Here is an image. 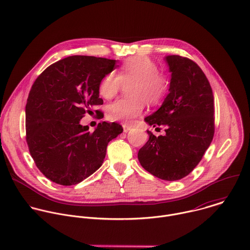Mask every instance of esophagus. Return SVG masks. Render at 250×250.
<instances>
[{
	"mask_svg": "<svg viewBox=\"0 0 250 250\" xmlns=\"http://www.w3.org/2000/svg\"><path fill=\"white\" fill-rule=\"evenodd\" d=\"M123 127H124V131H125V132H127V131H129L130 129H132V126H131V125H126V124H124V125H123Z\"/></svg>",
	"mask_w": 250,
	"mask_h": 250,
	"instance_id": "34e87169",
	"label": "esophagus"
}]
</instances>
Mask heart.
Returning <instances> with one entry per match:
<instances>
[{
	"label": "heart",
	"mask_w": 250,
	"mask_h": 250,
	"mask_svg": "<svg viewBox=\"0 0 250 250\" xmlns=\"http://www.w3.org/2000/svg\"><path fill=\"white\" fill-rule=\"evenodd\" d=\"M157 63L147 57L128 58L118 69V75L109 72L101 79L98 91L107 99H113L122 89L127 86V98L120 99L108 107V117L113 121L131 123L141 115L145 101L150 105L158 104L167 93L170 85L169 77L158 71Z\"/></svg>",
	"instance_id": "b5f03b06"
}]
</instances>
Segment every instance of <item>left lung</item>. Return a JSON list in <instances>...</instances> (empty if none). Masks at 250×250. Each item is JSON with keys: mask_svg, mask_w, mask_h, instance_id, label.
I'll return each instance as SVG.
<instances>
[{"mask_svg": "<svg viewBox=\"0 0 250 250\" xmlns=\"http://www.w3.org/2000/svg\"><path fill=\"white\" fill-rule=\"evenodd\" d=\"M171 74L169 94L162 106L144 121L164 126L166 134L149 139L138 151V160L151 175L178 181L201 161L214 136V97L210 83L193 61L177 55L165 58Z\"/></svg>", "mask_w": 250, "mask_h": 250, "instance_id": "left-lung-1", "label": "left lung"}]
</instances>
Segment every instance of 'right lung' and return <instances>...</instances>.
<instances>
[{
    "label": "right lung",
    "instance_id": "right-lung-1",
    "mask_svg": "<svg viewBox=\"0 0 250 250\" xmlns=\"http://www.w3.org/2000/svg\"><path fill=\"white\" fill-rule=\"evenodd\" d=\"M117 62L70 56L34 81L25 106L26 141L37 168L50 181L61 186L84 181L102 166L108 143L123 132L117 123H99L93 132L80 125L85 113L103 104L99 83Z\"/></svg>",
    "mask_w": 250,
    "mask_h": 250
}]
</instances>
